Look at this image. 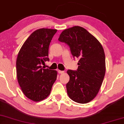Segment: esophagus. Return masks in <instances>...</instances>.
Returning a JSON list of instances; mask_svg holds the SVG:
<instances>
[{"mask_svg": "<svg viewBox=\"0 0 124 124\" xmlns=\"http://www.w3.org/2000/svg\"><path fill=\"white\" fill-rule=\"evenodd\" d=\"M58 72H59V74H63V73H64V71L58 70Z\"/></svg>", "mask_w": 124, "mask_h": 124, "instance_id": "34e87169", "label": "esophagus"}]
</instances>
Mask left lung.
Returning <instances> with one entry per match:
<instances>
[{"label":"left lung","instance_id":"left-lung-1","mask_svg":"<svg viewBox=\"0 0 124 124\" xmlns=\"http://www.w3.org/2000/svg\"><path fill=\"white\" fill-rule=\"evenodd\" d=\"M59 40L67 43L73 57L79 59L77 70L67 71L70 76L66 85L68 96L78 103L90 102L98 93L106 73L105 54L102 45L79 26L64 30Z\"/></svg>","mask_w":124,"mask_h":124}]
</instances>
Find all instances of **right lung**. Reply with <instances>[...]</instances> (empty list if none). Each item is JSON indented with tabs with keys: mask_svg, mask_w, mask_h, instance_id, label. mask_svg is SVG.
Wrapping results in <instances>:
<instances>
[{
	"mask_svg": "<svg viewBox=\"0 0 124 124\" xmlns=\"http://www.w3.org/2000/svg\"><path fill=\"white\" fill-rule=\"evenodd\" d=\"M57 30L40 28L33 32L19 51L16 61L18 82L23 93L33 101L49 96L57 72L41 64L49 61V45Z\"/></svg>",
	"mask_w": 124,
	"mask_h": 124,
	"instance_id": "right-lung-1",
	"label": "right lung"
}]
</instances>
